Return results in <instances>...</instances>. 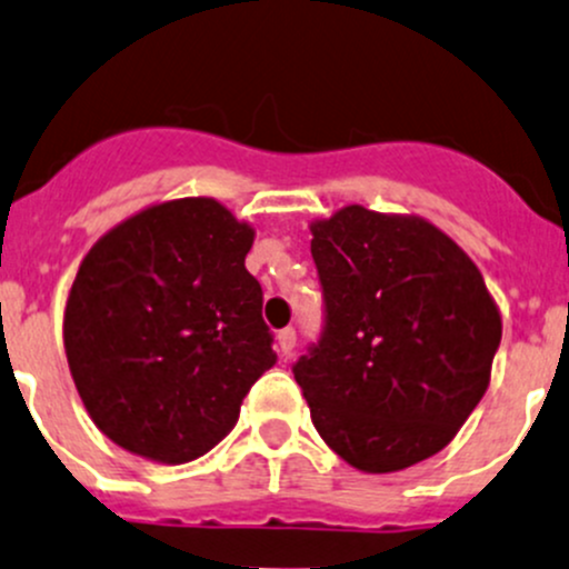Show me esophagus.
<instances>
[{
    "instance_id": "34e87169",
    "label": "esophagus",
    "mask_w": 569,
    "mask_h": 569,
    "mask_svg": "<svg viewBox=\"0 0 569 569\" xmlns=\"http://www.w3.org/2000/svg\"><path fill=\"white\" fill-rule=\"evenodd\" d=\"M295 346H297L295 327H286V330L278 332V351H280V357H286V360H289V357L295 355Z\"/></svg>"
}]
</instances>
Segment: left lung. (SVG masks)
I'll list each match as a JSON object with an SVG mask.
<instances>
[{
	"instance_id": "left-lung-1",
	"label": "left lung",
	"mask_w": 569,
	"mask_h": 569,
	"mask_svg": "<svg viewBox=\"0 0 569 569\" xmlns=\"http://www.w3.org/2000/svg\"><path fill=\"white\" fill-rule=\"evenodd\" d=\"M310 234L325 330L291 370L316 430L368 475L436 456L486 395L501 340L480 269L428 220L360 204Z\"/></svg>"
}]
</instances>
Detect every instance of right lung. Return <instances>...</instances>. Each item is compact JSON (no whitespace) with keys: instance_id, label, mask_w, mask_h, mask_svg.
<instances>
[{"instance_id":"1","label":"right lung","mask_w":569,"mask_h":569,"mask_svg":"<svg viewBox=\"0 0 569 569\" xmlns=\"http://www.w3.org/2000/svg\"><path fill=\"white\" fill-rule=\"evenodd\" d=\"M253 229L214 199H177L100 237L70 289L64 351L76 390L113 445L188 463L237 426L274 365Z\"/></svg>"}]
</instances>
